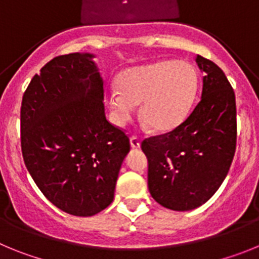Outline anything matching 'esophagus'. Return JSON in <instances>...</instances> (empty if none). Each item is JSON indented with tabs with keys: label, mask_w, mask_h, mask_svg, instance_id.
<instances>
[{
	"label": "esophagus",
	"mask_w": 259,
	"mask_h": 259,
	"mask_svg": "<svg viewBox=\"0 0 259 259\" xmlns=\"http://www.w3.org/2000/svg\"><path fill=\"white\" fill-rule=\"evenodd\" d=\"M130 144H131L132 149H139V148H140V145H141V141L139 140V137L132 136L131 139H130Z\"/></svg>",
	"instance_id": "1"
}]
</instances>
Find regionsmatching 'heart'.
Wrapping results in <instances>:
<instances>
[{
  "label": "heart",
  "instance_id": "obj_1",
  "mask_svg": "<svg viewBox=\"0 0 259 259\" xmlns=\"http://www.w3.org/2000/svg\"><path fill=\"white\" fill-rule=\"evenodd\" d=\"M119 88L106 95L111 120L119 127L140 115L157 132H170L188 116L197 95L198 74L187 61H157L127 68L118 76Z\"/></svg>",
  "mask_w": 259,
  "mask_h": 259
}]
</instances>
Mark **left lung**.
Masks as SVG:
<instances>
[{
  "mask_svg": "<svg viewBox=\"0 0 259 259\" xmlns=\"http://www.w3.org/2000/svg\"><path fill=\"white\" fill-rule=\"evenodd\" d=\"M203 74L202 95L191 115L174 131L146 139L148 187L166 209L188 211L209 201L227 176L236 150V100L223 71L196 57Z\"/></svg>",
  "mask_w": 259,
  "mask_h": 259,
  "instance_id": "left-lung-1",
  "label": "left lung"
}]
</instances>
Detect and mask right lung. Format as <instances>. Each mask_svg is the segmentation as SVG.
<instances>
[{
	"label": "right lung",
	"instance_id": "1",
	"mask_svg": "<svg viewBox=\"0 0 259 259\" xmlns=\"http://www.w3.org/2000/svg\"><path fill=\"white\" fill-rule=\"evenodd\" d=\"M91 53L48 62L23 95L20 140L33 182L50 202L92 217L114 200L130 139L107 122L104 80Z\"/></svg>",
	"mask_w": 259,
	"mask_h": 259
}]
</instances>
